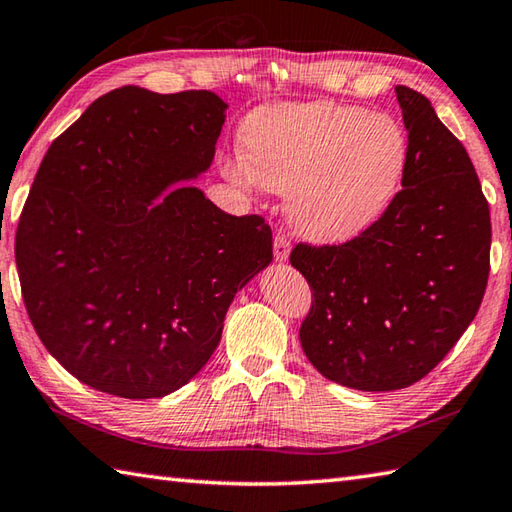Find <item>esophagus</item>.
Here are the masks:
<instances>
[{
  "label": "esophagus",
  "mask_w": 512,
  "mask_h": 512,
  "mask_svg": "<svg viewBox=\"0 0 512 512\" xmlns=\"http://www.w3.org/2000/svg\"><path fill=\"white\" fill-rule=\"evenodd\" d=\"M288 253H291V241H288L284 235L277 232L275 241H273V255H275V262H286Z\"/></svg>",
  "instance_id": "esophagus-1"
}]
</instances>
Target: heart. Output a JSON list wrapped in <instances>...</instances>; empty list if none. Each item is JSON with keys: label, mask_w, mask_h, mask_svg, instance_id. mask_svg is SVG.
Returning <instances> with one entry per match:
<instances>
[{"label": "heart", "mask_w": 512, "mask_h": 512, "mask_svg": "<svg viewBox=\"0 0 512 512\" xmlns=\"http://www.w3.org/2000/svg\"><path fill=\"white\" fill-rule=\"evenodd\" d=\"M241 138L246 154L224 161L228 179L288 192V221L318 244H342L374 226L407 165V136L396 118L338 102L255 109Z\"/></svg>", "instance_id": "obj_1"}]
</instances>
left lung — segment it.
Segmentation results:
<instances>
[{
    "label": "left lung",
    "instance_id": "obj_1",
    "mask_svg": "<svg viewBox=\"0 0 512 512\" xmlns=\"http://www.w3.org/2000/svg\"><path fill=\"white\" fill-rule=\"evenodd\" d=\"M407 129L403 190L340 246L297 244L313 291L300 342L324 378L392 392L439 365L479 311L490 271V210L466 147L432 102L398 85Z\"/></svg>",
    "mask_w": 512,
    "mask_h": 512
}]
</instances>
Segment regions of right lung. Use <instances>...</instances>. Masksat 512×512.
<instances>
[{
	"label": "right lung",
	"instance_id": "add662e5",
	"mask_svg": "<svg viewBox=\"0 0 512 512\" xmlns=\"http://www.w3.org/2000/svg\"><path fill=\"white\" fill-rule=\"evenodd\" d=\"M226 109L212 91L114 89L35 174L15 235L26 311L98 392L141 401L190 383L237 291L271 264L262 217H232L183 183L212 165Z\"/></svg>",
	"mask_w": 512,
	"mask_h": 512
}]
</instances>
